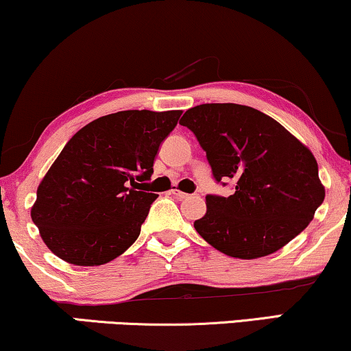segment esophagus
<instances>
[{"label": "esophagus", "mask_w": 351, "mask_h": 351, "mask_svg": "<svg viewBox=\"0 0 351 351\" xmlns=\"http://www.w3.org/2000/svg\"><path fill=\"white\" fill-rule=\"evenodd\" d=\"M171 193L174 197H177V198H180V200H185V198H189L190 195L189 193H184V192H180V190H177V189H172L171 190Z\"/></svg>", "instance_id": "esophagus-1"}]
</instances>
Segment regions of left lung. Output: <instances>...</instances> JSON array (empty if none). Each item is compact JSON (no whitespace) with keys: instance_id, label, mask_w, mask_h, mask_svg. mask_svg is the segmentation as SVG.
Segmentation results:
<instances>
[{"instance_id":"left-lung-1","label":"left lung","mask_w":351,"mask_h":351,"mask_svg":"<svg viewBox=\"0 0 351 351\" xmlns=\"http://www.w3.org/2000/svg\"><path fill=\"white\" fill-rule=\"evenodd\" d=\"M180 125L200 143L216 182L234 184L232 195H206V215L193 223L216 250L265 257L313 221L326 197L317 161L276 120L239 104H202Z\"/></svg>"}]
</instances>
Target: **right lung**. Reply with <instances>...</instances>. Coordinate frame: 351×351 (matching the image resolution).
I'll list each match as a JSON object with an SVG mask.
<instances>
[{
    "instance_id": "right-lung-1",
    "label": "right lung",
    "mask_w": 351,
    "mask_h": 351,
    "mask_svg": "<svg viewBox=\"0 0 351 351\" xmlns=\"http://www.w3.org/2000/svg\"><path fill=\"white\" fill-rule=\"evenodd\" d=\"M182 112L104 115L64 145L37 189L32 221L56 257L102 265L138 239L158 195L145 190L159 145Z\"/></svg>"
}]
</instances>
